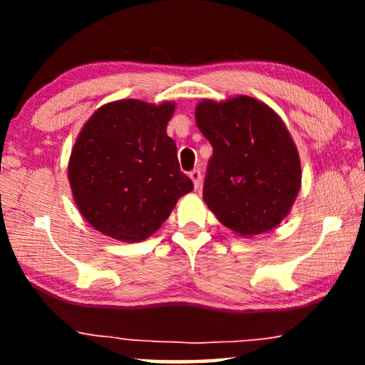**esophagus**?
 I'll return each mask as SVG.
<instances>
[{"mask_svg": "<svg viewBox=\"0 0 365 365\" xmlns=\"http://www.w3.org/2000/svg\"><path fill=\"white\" fill-rule=\"evenodd\" d=\"M189 178L192 179V182H194V187H199L201 186V171H199V169H192L191 173H189Z\"/></svg>", "mask_w": 365, "mask_h": 365, "instance_id": "34e87169", "label": "esophagus"}]
</instances>
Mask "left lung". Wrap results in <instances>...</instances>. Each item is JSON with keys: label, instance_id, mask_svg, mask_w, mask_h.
Wrapping results in <instances>:
<instances>
[{"label": "left lung", "instance_id": "8db88e82", "mask_svg": "<svg viewBox=\"0 0 365 365\" xmlns=\"http://www.w3.org/2000/svg\"><path fill=\"white\" fill-rule=\"evenodd\" d=\"M196 123L212 146L202 187L207 207L241 236L276 227L301 187V159L282 119L237 96L199 103Z\"/></svg>", "mask_w": 365, "mask_h": 365}]
</instances>
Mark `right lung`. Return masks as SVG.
Here are the masks:
<instances>
[{
    "label": "right lung",
    "instance_id": "1",
    "mask_svg": "<svg viewBox=\"0 0 365 365\" xmlns=\"http://www.w3.org/2000/svg\"><path fill=\"white\" fill-rule=\"evenodd\" d=\"M173 103L104 104L79 133L68 166L74 202L99 232L139 242L161 227L194 184L166 134Z\"/></svg>",
    "mask_w": 365,
    "mask_h": 365
}]
</instances>
